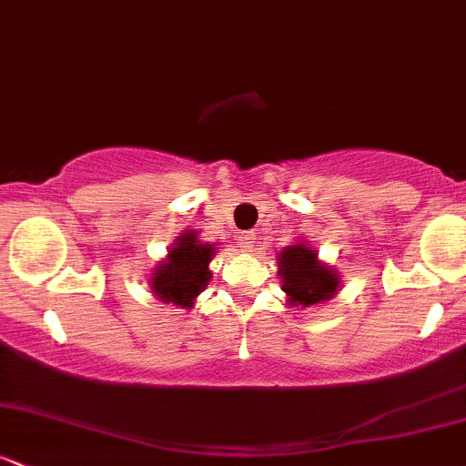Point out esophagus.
<instances>
[{
    "instance_id": "1",
    "label": "esophagus",
    "mask_w": 466,
    "mask_h": 466,
    "mask_svg": "<svg viewBox=\"0 0 466 466\" xmlns=\"http://www.w3.org/2000/svg\"><path fill=\"white\" fill-rule=\"evenodd\" d=\"M254 243H256V234L254 232H245L238 237V245L243 248V251H251L254 249Z\"/></svg>"
}]
</instances>
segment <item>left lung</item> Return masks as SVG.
<instances>
[{"instance_id":"left-lung-1","label":"left lung","mask_w":466,"mask_h":466,"mask_svg":"<svg viewBox=\"0 0 466 466\" xmlns=\"http://www.w3.org/2000/svg\"><path fill=\"white\" fill-rule=\"evenodd\" d=\"M278 276L282 278V291L291 307H313L330 300L341 282L333 267L319 263L315 249L304 243L289 245L278 254Z\"/></svg>"}]
</instances>
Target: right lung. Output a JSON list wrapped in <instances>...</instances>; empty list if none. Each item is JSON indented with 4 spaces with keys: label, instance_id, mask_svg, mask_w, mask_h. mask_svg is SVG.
<instances>
[{
    "label": "right lung",
    "instance_id": "right-lung-1",
    "mask_svg": "<svg viewBox=\"0 0 466 466\" xmlns=\"http://www.w3.org/2000/svg\"><path fill=\"white\" fill-rule=\"evenodd\" d=\"M215 248L201 243L197 232H184L168 249V258L155 267L151 276V293L166 304L192 309L195 298L210 282V260Z\"/></svg>",
    "mask_w": 466,
    "mask_h": 466
}]
</instances>
